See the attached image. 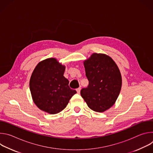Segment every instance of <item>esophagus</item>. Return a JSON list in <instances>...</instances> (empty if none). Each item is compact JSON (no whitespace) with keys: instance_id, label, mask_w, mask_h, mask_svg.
Instances as JSON below:
<instances>
[{"instance_id":"34e87169","label":"esophagus","mask_w":153,"mask_h":153,"mask_svg":"<svg viewBox=\"0 0 153 153\" xmlns=\"http://www.w3.org/2000/svg\"><path fill=\"white\" fill-rule=\"evenodd\" d=\"M80 88H77L76 89V91H77V93L78 94H79L80 93Z\"/></svg>"}]
</instances>
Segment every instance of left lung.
<instances>
[{
	"mask_svg": "<svg viewBox=\"0 0 153 153\" xmlns=\"http://www.w3.org/2000/svg\"><path fill=\"white\" fill-rule=\"evenodd\" d=\"M83 65L89 84L81 90V96L91 110L104 112L115 103L120 94V70L111 57L101 53H93Z\"/></svg>",
	"mask_w": 153,
	"mask_h": 153,
	"instance_id": "left-lung-1",
	"label": "left lung"
}]
</instances>
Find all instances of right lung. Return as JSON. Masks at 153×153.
I'll use <instances>...</instances> for the list:
<instances>
[{"label":"right lung","mask_w":153,"mask_h":153,"mask_svg":"<svg viewBox=\"0 0 153 153\" xmlns=\"http://www.w3.org/2000/svg\"><path fill=\"white\" fill-rule=\"evenodd\" d=\"M65 67L55 58L40 62L30 80L33 100L40 110L55 114L66 108L77 92L70 88L69 81L63 76Z\"/></svg>","instance_id":"add662e5"}]
</instances>
